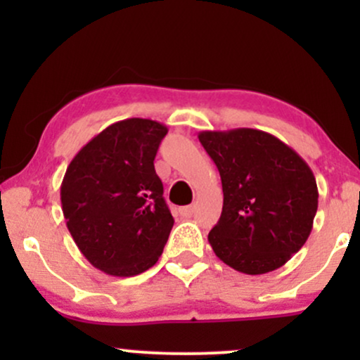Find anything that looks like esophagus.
<instances>
[{
  "label": "esophagus",
  "instance_id": "esophagus-1",
  "mask_svg": "<svg viewBox=\"0 0 360 360\" xmlns=\"http://www.w3.org/2000/svg\"><path fill=\"white\" fill-rule=\"evenodd\" d=\"M181 214L183 217H193L194 214V205H189V206H184V208H181Z\"/></svg>",
  "mask_w": 360,
  "mask_h": 360
}]
</instances>
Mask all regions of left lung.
<instances>
[{"label":"left lung","mask_w":360,"mask_h":360,"mask_svg":"<svg viewBox=\"0 0 360 360\" xmlns=\"http://www.w3.org/2000/svg\"><path fill=\"white\" fill-rule=\"evenodd\" d=\"M221 177V217L208 242L243 274L279 269L308 240L318 208L311 169L291 147L255 128L200 131Z\"/></svg>","instance_id":"obj_1"}]
</instances>
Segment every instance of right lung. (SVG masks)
<instances>
[{
    "label": "right lung",
    "mask_w": 360,
    "mask_h": 360,
    "mask_svg": "<svg viewBox=\"0 0 360 360\" xmlns=\"http://www.w3.org/2000/svg\"><path fill=\"white\" fill-rule=\"evenodd\" d=\"M167 127L128 118L106 127L74 155L60 184L65 223L96 269L130 278L159 260L174 218L154 159Z\"/></svg>",
    "instance_id": "add662e5"
}]
</instances>
